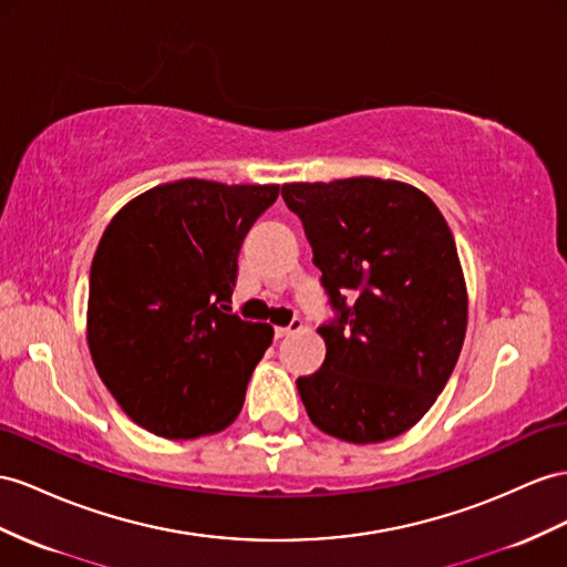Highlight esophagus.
<instances>
[{"instance_id":"1","label":"esophagus","mask_w":567,"mask_h":567,"mask_svg":"<svg viewBox=\"0 0 567 567\" xmlns=\"http://www.w3.org/2000/svg\"><path fill=\"white\" fill-rule=\"evenodd\" d=\"M303 328V323H301V318H292V323L289 326H278L275 328V338H287V336H292V332H297V330H301Z\"/></svg>"}]
</instances>
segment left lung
<instances>
[{
	"instance_id": "left-lung-1",
	"label": "left lung",
	"mask_w": 567,
	"mask_h": 567,
	"mask_svg": "<svg viewBox=\"0 0 567 567\" xmlns=\"http://www.w3.org/2000/svg\"><path fill=\"white\" fill-rule=\"evenodd\" d=\"M336 318L326 361L297 379L311 422L340 441L381 443L443 393L467 332L457 246L435 203L375 177L285 184Z\"/></svg>"
}]
</instances>
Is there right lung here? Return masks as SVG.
Returning <instances> with one entry per match:
<instances>
[{
  "instance_id": "add662e5",
  "label": "right lung",
  "mask_w": 567,
  "mask_h": 567,
  "mask_svg": "<svg viewBox=\"0 0 567 567\" xmlns=\"http://www.w3.org/2000/svg\"><path fill=\"white\" fill-rule=\"evenodd\" d=\"M278 184L179 179L128 200L97 244L89 347L126 416L172 441L227 429L272 342L227 313L237 258Z\"/></svg>"
}]
</instances>
